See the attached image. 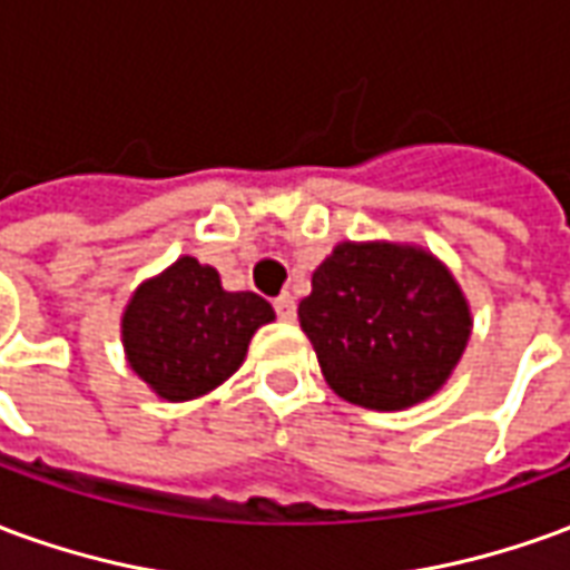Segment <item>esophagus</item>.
<instances>
[{
  "mask_svg": "<svg viewBox=\"0 0 570 570\" xmlns=\"http://www.w3.org/2000/svg\"><path fill=\"white\" fill-rule=\"evenodd\" d=\"M274 311H277V317H281V321H293V317H296V298L289 296V293L277 296L274 298Z\"/></svg>",
  "mask_w": 570,
  "mask_h": 570,
  "instance_id": "obj_1",
  "label": "esophagus"
}]
</instances>
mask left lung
Wrapping results in <instances>:
<instances>
[{"mask_svg": "<svg viewBox=\"0 0 570 570\" xmlns=\"http://www.w3.org/2000/svg\"><path fill=\"white\" fill-rule=\"evenodd\" d=\"M298 323L335 394L354 406L400 412L449 382L473 317L433 253L345 240L317 265Z\"/></svg>", "mask_w": 570, "mask_h": 570, "instance_id": "obj_1", "label": "left lung"}]
</instances>
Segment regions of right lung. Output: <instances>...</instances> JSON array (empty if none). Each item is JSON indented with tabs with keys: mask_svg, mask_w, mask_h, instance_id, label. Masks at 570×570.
I'll return each mask as SVG.
<instances>
[{
	"mask_svg": "<svg viewBox=\"0 0 570 570\" xmlns=\"http://www.w3.org/2000/svg\"><path fill=\"white\" fill-rule=\"evenodd\" d=\"M272 321L265 298L228 293L216 268L179 256L137 286L121 317V342L130 370L155 394L186 403L232 379L253 333Z\"/></svg>",
	"mask_w": 570,
	"mask_h": 570,
	"instance_id": "right-lung-1",
	"label": "right lung"
}]
</instances>
